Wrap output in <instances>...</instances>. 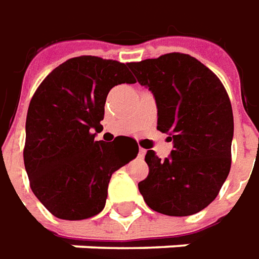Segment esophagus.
I'll use <instances>...</instances> for the list:
<instances>
[{
  "mask_svg": "<svg viewBox=\"0 0 259 259\" xmlns=\"http://www.w3.org/2000/svg\"><path fill=\"white\" fill-rule=\"evenodd\" d=\"M145 153H146V150H145L143 147H139V156L143 157L145 156Z\"/></svg>",
  "mask_w": 259,
  "mask_h": 259,
  "instance_id": "34e87169",
  "label": "esophagus"
}]
</instances>
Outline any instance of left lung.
Here are the masks:
<instances>
[{
	"label": "left lung",
	"instance_id": "obj_1",
	"mask_svg": "<svg viewBox=\"0 0 259 259\" xmlns=\"http://www.w3.org/2000/svg\"><path fill=\"white\" fill-rule=\"evenodd\" d=\"M157 106V130L174 140L170 156L147 150L149 175L139 191L150 209L188 217L218 196L231 169L232 106L218 76L183 53L129 63Z\"/></svg>",
	"mask_w": 259,
	"mask_h": 259
}]
</instances>
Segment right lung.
<instances>
[{"instance_id": "right-lung-1", "label": "right lung", "mask_w": 259, "mask_h": 259, "mask_svg": "<svg viewBox=\"0 0 259 259\" xmlns=\"http://www.w3.org/2000/svg\"><path fill=\"white\" fill-rule=\"evenodd\" d=\"M123 83H136L127 64L80 56L54 68L32 96L24 165L31 191L54 217L81 221L102 212L113 172L138 156L133 138L94 140L107 94Z\"/></svg>"}]
</instances>
